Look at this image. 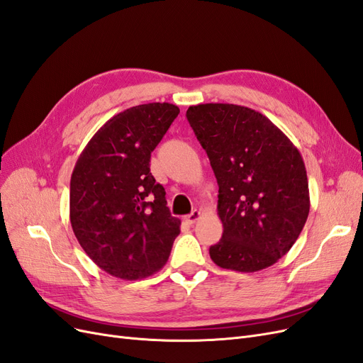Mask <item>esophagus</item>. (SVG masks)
I'll return each mask as SVG.
<instances>
[{
	"label": "esophagus",
	"mask_w": 363,
	"mask_h": 363,
	"mask_svg": "<svg viewBox=\"0 0 363 363\" xmlns=\"http://www.w3.org/2000/svg\"><path fill=\"white\" fill-rule=\"evenodd\" d=\"M200 216H201V212H200V211H194V212L189 213L188 216H184V221L188 223V224H195V223L200 219Z\"/></svg>",
	"instance_id": "1"
}]
</instances>
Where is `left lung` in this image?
<instances>
[{
	"label": "left lung",
	"instance_id": "8db88e82",
	"mask_svg": "<svg viewBox=\"0 0 363 363\" xmlns=\"http://www.w3.org/2000/svg\"><path fill=\"white\" fill-rule=\"evenodd\" d=\"M219 186L224 232L212 245L218 267L256 272L292 248L311 208L300 151L271 121L245 106L207 103L186 112Z\"/></svg>",
	"mask_w": 363,
	"mask_h": 363
}]
</instances>
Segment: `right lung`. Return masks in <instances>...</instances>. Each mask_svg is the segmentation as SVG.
I'll return each mask as SVG.
<instances>
[{
	"instance_id": "obj_1",
	"label": "right lung",
	"mask_w": 363,
	"mask_h": 363,
	"mask_svg": "<svg viewBox=\"0 0 363 363\" xmlns=\"http://www.w3.org/2000/svg\"><path fill=\"white\" fill-rule=\"evenodd\" d=\"M180 108L130 107L111 118L82 151L71 175L69 219L82 248L113 277L140 280L167 263L180 219L167 207L150 159Z\"/></svg>"
}]
</instances>
